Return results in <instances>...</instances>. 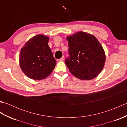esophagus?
Wrapping results in <instances>:
<instances>
[{"label": "esophagus", "mask_w": 127, "mask_h": 127, "mask_svg": "<svg viewBox=\"0 0 127 127\" xmlns=\"http://www.w3.org/2000/svg\"><path fill=\"white\" fill-rule=\"evenodd\" d=\"M59 60H60V61H64V56L62 57L60 59H59Z\"/></svg>", "instance_id": "34e87169"}]
</instances>
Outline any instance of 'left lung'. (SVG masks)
Masks as SVG:
<instances>
[{"mask_svg":"<svg viewBox=\"0 0 127 127\" xmlns=\"http://www.w3.org/2000/svg\"><path fill=\"white\" fill-rule=\"evenodd\" d=\"M68 57L65 63L71 73L82 80L93 79L103 69L105 53L98 39L93 35L80 32L67 37Z\"/></svg>","mask_w":127,"mask_h":127,"instance_id":"obj_1","label":"left lung"}]
</instances>
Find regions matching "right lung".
Wrapping results in <instances>:
<instances>
[{"label":"right lung","instance_id":"add662e5","mask_svg":"<svg viewBox=\"0 0 127 127\" xmlns=\"http://www.w3.org/2000/svg\"><path fill=\"white\" fill-rule=\"evenodd\" d=\"M49 37L37 35L26 43L20 54L22 71L32 79L40 80L50 75L56 65L48 42Z\"/></svg>","mask_w":127,"mask_h":127}]
</instances>
